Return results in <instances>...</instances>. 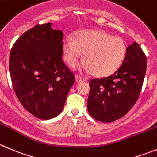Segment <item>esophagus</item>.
<instances>
[{"label": "esophagus", "mask_w": 157, "mask_h": 157, "mask_svg": "<svg viewBox=\"0 0 157 157\" xmlns=\"http://www.w3.org/2000/svg\"><path fill=\"white\" fill-rule=\"evenodd\" d=\"M75 80L77 82H81V81H84V80H85V79L83 78V77H80V76H79V75H75Z\"/></svg>", "instance_id": "1"}]
</instances>
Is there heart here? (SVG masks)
Returning <instances> with one entry per match:
<instances>
[{
  "mask_svg": "<svg viewBox=\"0 0 157 157\" xmlns=\"http://www.w3.org/2000/svg\"><path fill=\"white\" fill-rule=\"evenodd\" d=\"M125 42L104 31L83 30L77 32L74 38L68 36L62 45V52L66 62L74 66L83 52L84 60L79 68L93 72L98 77L112 74L115 71L126 55Z\"/></svg>",
  "mask_w": 157,
  "mask_h": 157,
  "instance_id": "obj_1",
  "label": "heart"
}]
</instances>
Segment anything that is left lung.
Returning <instances> with one entry per match:
<instances>
[{
  "label": "left lung",
  "mask_w": 157,
  "mask_h": 157,
  "mask_svg": "<svg viewBox=\"0 0 157 157\" xmlns=\"http://www.w3.org/2000/svg\"><path fill=\"white\" fill-rule=\"evenodd\" d=\"M146 71V56L139 44L127 47L121 67L111 75L89 82L88 112L94 119L112 122L126 115L139 98Z\"/></svg>",
  "instance_id": "1"
}]
</instances>
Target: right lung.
Instances as JSON below:
<instances>
[{"mask_svg":"<svg viewBox=\"0 0 157 157\" xmlns=\"http://www.w3.org/2000/svg\"><path fill=\"white\" fill-rule=\"evenodd\" d=\"M36 25L14 42L9 58L13 89L25 109L50 119L63 109L74 75L63 60V32Z\"/></svg>","mask_w":157,"mask_h":157,"instance_id":"add662e5","label":"right lung"}]
</instances>
